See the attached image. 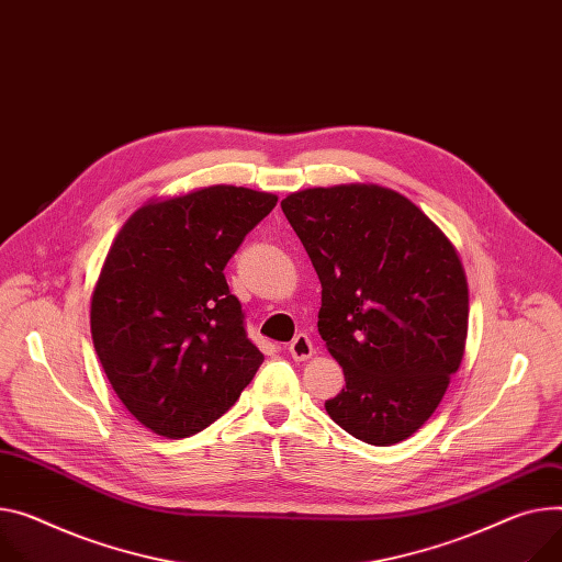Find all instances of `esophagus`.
<instances>
[{
	"label": "esophagus",
	"instance_id": "obj_1",
	"mask_svg": "<svg viewBox=\"0 0 562 562\" xmlns=\"http://www.w3.org/2000/svg\"><path fill=\"white\" fill-rule=\"evenodd\" d=\"M288 351H290L292 360H296V362H306V360H311V358H313V353H315L313 339H311L306 333H299V335L290 341Z\"/></svg>",
	"mask_w": 562,
	"mask_h": 562
}]
</instances>
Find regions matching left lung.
<instances>
[{
  "label": "left lung",
  "instance_id": "1",
  "mask_svg": "<svg viewBox=\"0 0 562 562\" xmlns=\"http://www.w3.org/2000/svg\"><path fill=\"white\" fill-rule=\"evenodd\" d=\"M281 209L322 283L319 335L347 386L328 416L371 446L435 414L468 335V281L448 236L378 184L290 193Z\"/></svg>",
  "mask_w": 562,
  "mask_h": 562
}]
</instances>
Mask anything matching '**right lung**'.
Returning a JSON list of instances; mask_svg holds the SVG:
<instances>
[{"label": "right lung", "instance_id": "obj_1", "mask_svg": "<svg viewBox=\"0 0 562 562\" xmlns=\"http://www.w3.org/2000/svg\"><path fill=\"white\" fill-rule=\"evenodd\" d=\"M277 200L206 187L144 204L116 234L92 292V339L112 390L155 435H198L261 367L223 270Z\"/></svg>", "mask_w": 562, "mask_h": 562}]
</instances>
